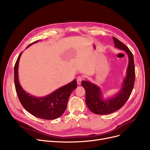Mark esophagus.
<instances>
[{
    "instance_id": "1",
    "label": "esophagus",
    "mask_w": 150,
    "mask_h": 150,
    "mask_svg": "<svg viewBox=\"0 0 150 150\" xmlns=\"http://www.w3.org/2000/svg\"><path fill=\"white\" fill-rule=\"evenodd\" d=\"M83 79V77L82 76H78L77 77V78H76V81H77V84H78V85H80V84H81V83Z\"/></svg>"
}]
</instances>
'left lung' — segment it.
<instances>
[{
	"label": "left lung",
	"mask_w": 150,
	"mask_h": 150,
	"mask_svg": "<svg viewBox=\"0 0 150 150\" xmlns=\"http://www.w3.org/2000/svg\"><path fill=\"white\" fill-rule=\"evenodd\" d=\"M116 48L124 50L128 57L127 76L124 79L120 91L111 97L104 99L100 88L89 81H82L81 85L86 91V103L91 111L96 114L106 115L120 109L129 98L135 81V67L133 54L123 43L112 38Z\"/></svg>",
	"instance_id": "1"
}]
</instances>
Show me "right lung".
<instances>
[{"mask_svg": "<svg viewBox=\"0 0 150 150\" xmlns=\"http://www.w3.org/2000/svg\"><path fill=\"white\" fill-rule=\"evenodd\" d=\"M39 41L30 44L27 48ZM22 52L19 55L14 69L15 88L22 105L27 111L40 119L45 120L57 119L62 115L66 109L70 94L77 87L76 80H74L62 86L45 97H36L30 95L23 90L19 81L18 67Z\"/></svg>", "mask_w": 150, "mask_h": 150, "instance_id": "add662e5", "label": "right lung"}]
</instances>
